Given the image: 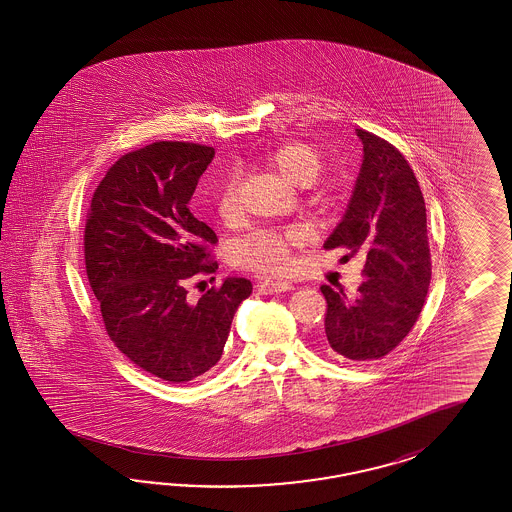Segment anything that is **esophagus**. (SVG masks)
<instances>
[{
  "label": "esophagus",
  "mask_w": 512,
  "mask_h": 512,
  "mask_svg": "<svg viewBox=\"0 0 512 512\" xmlns=\"http://www.w3.org/2000/svg\"><path fill=\"white\" fill-rule=\"evenodd\" d=\"M291 289H293V285L287 283V281H270V279H266V281L259 285V293L261 295H278V293L291 291Z\"/></svg>",
  "instance_id": "esophagus-1"
}]
</instances>
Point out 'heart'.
<instances>
[{
    "mask_svg": "<svg viewBox=\"0 0 512 512\" xmlns=\"http://www.w3.org/2000/svg\"><path fill=\"white\" fill-rule=\"evenodd\" d=\"M266 163L296 186H310L323 172V157L310 144L285 142L266 154ZM240 171L225 172L214 191V208L221 221L231 223L240 214ZM308 242L302 227L261 229L234 244V263L266 276H287L295 270V249Z\"/></svg>",
    "mask_w": 512,
    "mask_h": 512,
    "instance_id": "heart-1",
    "label": "heart"
}]
</instances>
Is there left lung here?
<instances>
[{"label": "left lung", "instance_id": "8db88e82", "mask_svg": "<svg viewBox=\"0 0 512 512\" xmlns=\"http://www.w3.org/2000/svg\"><path fill=\"white\" fill-rule=\"evenodd\" d=\"M364 159L349 208L325 249L364 255L355 298L323 285L325 334L341 357L370 362L394 351L417 323L432 279L426 206L402 152L357 129Z\"/></svg>", "mask_w": 512, "mask_h": 512}]
</instances>
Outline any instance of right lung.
I'll return each mask as SVG.
<instances>
[{"mask_svg": "<svg viewBox=\"0 0 512 512\" xmlns=\"http://www.w3.org/2000/svg\"><path fill=\"white\" fill-rule=\"evenodd\" d=\"M214 148L157 140L122 155L93 191L84 229L86 276L105 330L142 372L167 383L199 377L223 355L251 281L229 278L199 300L217 236L189 212Z\"/></svg>", "mask_w": 512, "mask_h": 512, "instance_id": "1", "label": "right lung"}]
</instances>
